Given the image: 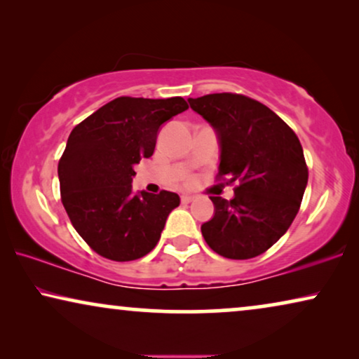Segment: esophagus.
I'll return each mask as SVG.
<instances>
[{"instance_id": "34e87169", "label": "esophagus", "mask_w": 359, "mask_h": 359, "mask_svg": "<svg viewBox=\"0 0 359 359\" xmlns=\"http://www.w3.org/2000/svg\"><path fill=\"white\" fill-rule=\"evenodd\" d=\"M193 199L194 198L191 194H183V196H181V203H183V204H189Z\"/></svg>"}]
</instances>
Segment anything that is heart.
Returning <instances> with one entry per match:
<instances>
[{
  "label": "heart",
  "mask_w": 359,
  "mask_h": 359,
  "mask_svg": "<svg viewBox=\"0 0 359 359\" xmlns=\"http://www.w3.org/2000/svg\"><path fill=\"white\" fill-rule=\"evenodd\" d=\"M193 183H194V176L193 175H186L184 178H183V184L189 186V184H193Z\"/></svg>",
  "instance_id": "1"
}]
</instances>
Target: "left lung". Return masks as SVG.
I'll list each match as a JSON object with an SVG mask.
<instances>
[{"mask_svg": "<svg viewBox=\"0 0 359 359\" xmlns=\"http://www.w3.org/2000/svg\"><path fill=\"white\" fill-rule=\"evenodd\" d=\"M191 109L217 130V181L233 184V199L210 196L214 217L201 225L205 243L230 259L271 248L301 208L309 170L302 145L281 117L237 93L189 97Z\"/></svg>", "mask_w": 359, "mask_h": 359, "instance_id": "obj_1", "label": "left lung"}]
</instances>
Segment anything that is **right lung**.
Here are the masks:
<instances>
[{"mask_svg":"<svg viewBox=\"0 0 359 359\" xmlns=\"http://www.w3.org/2000/svg\"><path fill=\"white\" fill-rule=\"evenodd\" d=\"M188 109L183 97H116L75 126L58 161L62 204L80 237L112 262L145 257L180 196L134 193V166L154 155L160 126Z\"/></svg>","mask_w":359,"mask_h":359,"instance_id":"1","label":"right lung"}]
</instances>
